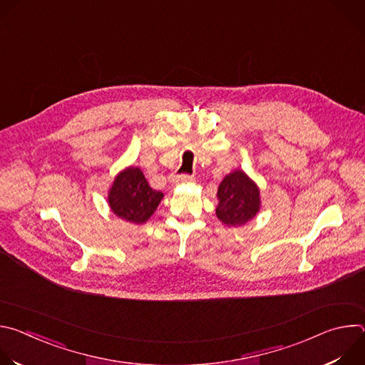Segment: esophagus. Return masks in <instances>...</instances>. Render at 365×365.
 <instances>
[{"mask_svg": "<svg viewBox=\"0 0 365 365\" xmlns=\"http://www.w3.org/2000/svg\"><path fill=\"white\" fill-rule=\"evenodd\" d=\"M193 176H190V175H176V176H173V179H172V182L173 183H179V182H186V180H190Z\"/></svg>", "mask_w": 365, "mask_h": 365, "instance_id": "esophagus-1", "label": "esophagus"}]
</instances>
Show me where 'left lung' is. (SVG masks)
Returning a JSON list of instances; mask_svg holds the SVG:
<instances>
[{"instance_id":"obj_1","label":"left lung","mask_w":365,"mask_h":365,"mask_svg":"<svg viewBox=\"0 0 365 365\" xmlns=\"http://www.w3.org/2000/svg\"><path fill=\"white\" fill-rule=\"evenodd\" d=\"M217 217L228 227H240L259 210V190L242 170L225 176L218 187Z\"/></svg>"}]
</instances>
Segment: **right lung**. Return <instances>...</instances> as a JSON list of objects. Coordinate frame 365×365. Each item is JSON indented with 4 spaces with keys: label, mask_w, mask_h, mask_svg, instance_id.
Returning a JSON list of instances; mask_svg holds the SVG:
<instances>
[{
    "label": "right lung",
    "mask_w": 365,
    "mask_h": 365,
    "mask_svg": "<svg viewBox=\"0 0 365 365\" xmlns=\"http://www.w3.org/2000/svg\"><path fill=\"white\" fill-rule=\"evenodd\" d=\"M163 193L154 190L138 168L121 172L110 190L108 202L113 212L134 224L145 222L160 203Z\"/></svg>",
    "instance_id": "obj_1"
}]
</instances>
